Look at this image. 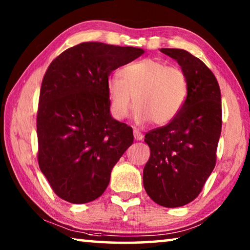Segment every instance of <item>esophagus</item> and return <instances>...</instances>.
Listing matches in <instances>:
<instances>
[{
	"label": "esophagus",
	"instance_id": "obj_1",
	"mask_svg": "<svg viewBox=\"0 0 250 250\" xmlns=\"http://www.w3.org/2000/svg\"><path fill=\"white\" fill-rule=\"evenodd\" d=\"M133 134H134V139H135V140L140 141V140H142V139H143V134H142L138 129H135V128L133 129Z\"/></svg>",
	"mask_w": 250,
	"mask_h": 250
}]
</instances>
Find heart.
I'll return each mask as SVG.
<instances>
[{
	"label": "heart",
	"instance_id": "heart-1",
	"mask_svg": "<svg viewBox=\"0 0 250 250\" xmlns=\"http://www.w3.org/2000/svg\"><path fill=\"white\" fill-rule=\"evenodd\" d=\"M188 94V83L180 68L156 58L125 65L118 77L109 78L107 96L112 115L125 119L133 108L135 121L164 125L179 115Z\"/></svg>",
	"mask_w": 250,
	"mask_h": 250
}]
</instances>
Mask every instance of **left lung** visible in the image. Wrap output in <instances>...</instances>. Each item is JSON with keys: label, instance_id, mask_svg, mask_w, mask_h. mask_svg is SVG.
I'll use <instances>...</instances> for the list:
<instances>
[{"label": "left lung", "instance_id": "left-lung-1", "mask_svg": "<svg viewBox=\"0 0 250 250\" xmlns=\"http://www.w3.org/2000/svg\"><path fill=\"white\" fill-rule=\"evenodd\" d=\"M160 50L181 66L188 94L170 124L146 134L151 154L143 170V185L156 204L179 207L195 200L216 164L222 131L221 89L201 59L184 49Z\"/></svg>", "mask_w": 250, "mask_h": 250}]
</instances>
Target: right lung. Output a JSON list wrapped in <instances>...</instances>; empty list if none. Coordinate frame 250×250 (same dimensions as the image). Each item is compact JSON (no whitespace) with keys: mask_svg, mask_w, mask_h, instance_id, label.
I'll return each mask as SVG.
<instances>
[{"mask_svg":"<svg viewBox=\"0 0 250 250\" xmlns=\"http://www.w3.org/2000/svg\"><path fill=\"white\" fill-rule=\"evenodd\" d=\"M145 50L87 42L50 62L37 110L39 166L57 196L83 204L103 195L113 167L132 145V128L110 115L112 70Z\"/></svg>","mask_w":250,"mask_h":250,"instance_id":"add662e5","label":"right lung"}]
</instances>
